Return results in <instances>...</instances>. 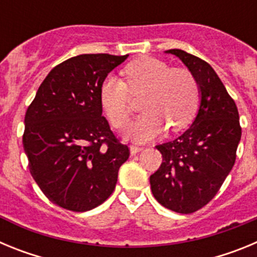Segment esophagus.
<instances>
[{"label":"esophagus","instance_id":"34e87169","mask_svg":"<svg viewBox=\"0 0 257 257\" xmlns=\"http://www.w3.org/2000/svg\"><path fill=\"white\" fill-rule=\"evenodd\" d=\"M143 151V148L142 147H138V145H130V152H131V154H136V153H139V152H142Z\"/></svg>","mask_w":257,"mask_h":257}]
</instances>
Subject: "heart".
<instances>
[{"label":"heart","mask_w":257,"mask_h":257,"mask_svg":"<svg viewBox=\"0 0 257 257\" xmlns=\"http://www.w3.org/2000/svg\"><path fill=\"white\" fill-rule=\"evenodd\" d=\"M126 82L108 76L99 87L101 108L115 128L130 119V95L145 91L140 108L144 113L127 130L136 142H148L169 127L180 131L193 121L199 103L196 78L185 68H171L160 59L144 56L131 61L123 70Z\"/></svg>","instance_id":"obj_1"}]
</instances>
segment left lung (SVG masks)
I'll return each mask as SVG.
<instances>
[{"label":"left lung","mask_w":257,"mask_h":257,"mask_svg":"<svg viewBox=\"0 0 257 257\" xmlns=\"http://www.w3.org/2000/svg\"><path fill=\"white\" fill-rule=\"evenodd\" d=\"M166 52L178 56L192 72L201 103L183 135L156 147L162 163L151 175V189L163 207L192 213L216 196L233 169L242 128L237 105L212 67L183 50Z\"/></svg>","instance_id":"1"}]
</instances>
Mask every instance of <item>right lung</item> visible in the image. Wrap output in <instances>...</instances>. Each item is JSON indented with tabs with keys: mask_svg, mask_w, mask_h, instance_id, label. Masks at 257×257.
Returning a JSON list of instances; mask_svg holds the SVG:
<instances>
[{
	"mask_svg": "<svg viewBox=\"0 0 257 257\" xmlns=\"http://www.w3.org/2000/svg\"><path fill=\"white\" fill-rule=\"evenodd\" d=\"M128 55L83 54L51 69L24 118L23 147L45 196L74 211L92 210L113 193L130 156L103 117L99 87Z\"/></svg>",
	"mask_w": 257,
	"mask_h": 257,
	"instance_id": "obj_1",
	"label": "right lung"
}]
</instances>
